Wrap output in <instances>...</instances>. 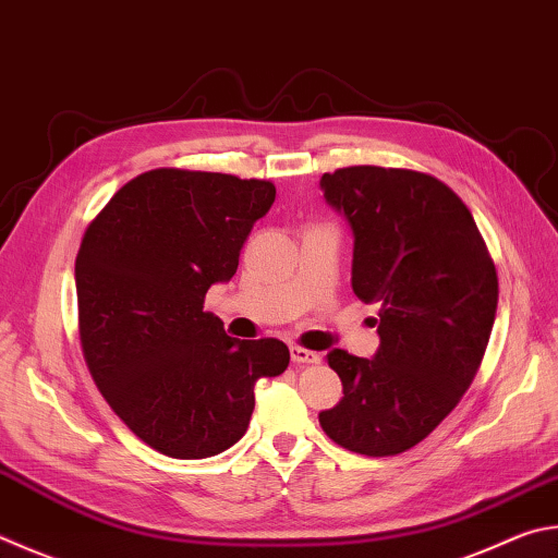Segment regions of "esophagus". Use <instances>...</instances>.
<instances>
[{"instance_id":"34e87169","label":"esophagus","mask_w":558,"mask_h":558,"mask_svg":"<svg viewBox=\"0 0 558 558\" xmlns=\"http://www.w3.org/2000/svg\"><path fill=\"white\" fill-rule=\"evenodd\" d=\"M290 356L292 361L298 363V366H310V363H319L322 356L317 351H310L305 347H290Z\"/></svg>"}]
</instances>
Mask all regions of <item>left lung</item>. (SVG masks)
Returning <instances> with one entry per match:
<instances>
[{"instance_id":"1","label":"left lung","mask_w":558,"mask_h":558,"mask_svg":"<svg viewBox=\"0 0 558 558\" xmlns=\"http://www.w3.org/2000/svg\"><path fill=\"white\" fill-rule=\"evenodd\" d=\"M319 185L353 231L351 288L381 319L373 359L327 353L343 398L319 424L349 451L402 453L439 427L478 373L498 272L469 207L437 178L351 166Z\"/></svg>"}]
</instances>
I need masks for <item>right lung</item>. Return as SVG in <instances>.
<instances>
[{"label": "right lung", "mask_w": 558, "mask_h": 558, "mask_svg": "<svg viewBox=\"0 0 558 558\" xmlns=\"http://www.w3.org/2000/svg\"><path fill=\"white\" fill-rule=\"evenodd\" d=\"M270 180L156 168L129 180L87 227L75 258L80 343L117 417L173 459H207L244 437L253 385L290 363L278 339L241 341L205 312L239 268Z\"/></svg>", "instance_id": "right-lung-1"}]
</instances>
